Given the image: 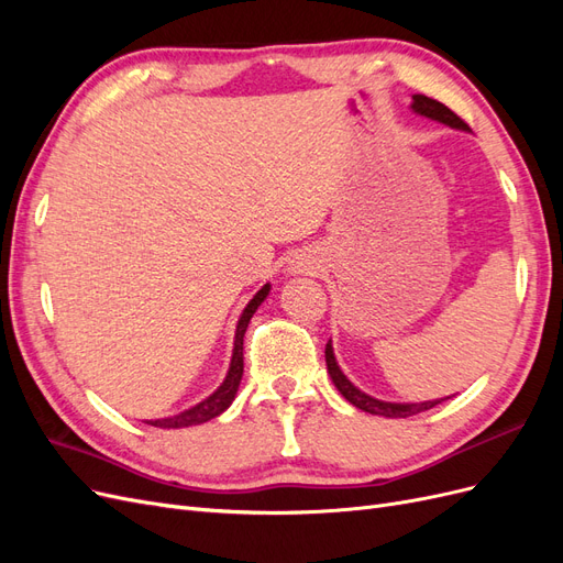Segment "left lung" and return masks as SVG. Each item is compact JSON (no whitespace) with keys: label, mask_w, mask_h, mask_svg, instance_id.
Listing matches in <instances>:
<instances>
[{"label":"left lung","mask_w":563,"mask_h":563,"mask_svg":"<svg viewBox=\"0 0 563 563\" xmlns=\"http://www.w3.org/2000/svg\"><path fill=\"white\" fill-rule=\"evenodd\" d=\"M416 112L430 117V119H439V122H444L453 129H467V124L460 119L451 108H446L444 103H439V100L434 98H428V96H413V106H411ZM327 366H329V373L331 378L338 387L340 395H343L352 406L362 408V411L366 413H373V416H385V418H408V416H416V413H422V411H430V408H434L437 404H441L444 399H434V401H422V404H389V401H380V399H373L368 395H364L362 389H356L345 376L343 371L338 368L335 364V356H333V347L331 343L327 345ZM449 399V397H446Z\"/></svg>","instance_id":"1"}]
</instances>
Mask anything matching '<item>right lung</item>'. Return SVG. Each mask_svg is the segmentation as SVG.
Instances as JSON below:
<instances>
[{
    "label": "right lung",
    "instance_id": "obj_1",
    "mask_svg": "<svg viewBox=\"0 0 563 563\" xmlns=\"http://www.w3.org/2000/svg\"><path fill=\"white\" fill-rule=\"evenodd\" d=\"M267 294H269V284H265L261 291L253 296V300L246 305V310H244L240 323H236L232 364H230V371H228L223 385H220L209 399H203L201 404L187 408V411H183L178 416H172V418L147 420V424H155V428H162V430L192 428V424H201V422H207V420H211V418H216V416H220V413L225 411V408L232 404L236 389H240V383H242V373H244V333H246V327H249L253 312L258 310V305L265 300Z\"/></svg>",
    "mask_w": 563,
    "mask_h": 563
}]
</instances>
